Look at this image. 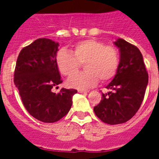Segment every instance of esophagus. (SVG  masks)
Segmentation results:
<instances>
[{"label":"esophagus","mask_w":159,"mask_h":159,"mask_svg":"<svg viewBox=\"0 0 159 159\" xmlns=\"http://www.w3.org/2000/svg\"><path fill=\"white\" fill-rule=\"evenodd\" d=\"M88 92H89V91H88V90H82V89H80V90H78V92H79V93L87 94V93H88Z\"/></svg>","instance_id":"34e87169"}]
</instances>
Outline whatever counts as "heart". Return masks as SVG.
I'll use <instances>...</instances> for the list:
<instances>
[{
    "label": "heart",
    "instance_id": "b5f03b06",
    "mask_svg": "<svg viewBox=\"0 0 159 159\" xmlns=\"http://www.w3.org/2000/svg\"><path fill=\"white\" fill-rule=\"evenodd\" d=\"M57 65L65 76L75 75L84 64L83 73L68 80L71 88L85 89L95 86L99 79L106 83L116 76L119 65V54L113 46H107L96 40H85L73 46L71 52L60 50L57 55Z\"/></svg>",
    "mask_w": 159,
    "mask_h": 159
}]
</instances>
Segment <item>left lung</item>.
I'll use <instances>...</instances> for the list:
<instances>
[{
    "label": "left lung",
    "mask_w": 159,
    "mask_h": 159,
    "mask_svg": "<svg viewBox=\"0 0 159 159\" xmlns=\"http://www.w3.org/2000/svg\"><path fill=\"white\" fill-rule=\"evenodd\" d=\"M114 43L120 52L118 71L106 87L111 91L102 93V100L94 107L97 117L110 125L126 123L135 115L148 84V73L139 49L123 39Z\"/></svg>",
    "instance_id": "obj_1"
}]
</instances>
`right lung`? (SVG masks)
Listing matches in <instances>:
<instances>
[{
	"mask_svg": "<svg viewBox=\"0 0 159 159\" xmlns=\"http://www.w3.org/2000/svg\"><path fill=\"white\" fill-rule=\"evenodd\" d=\"M58 47L50 39H37L22 48L14 71V84L25 109L43 123H55L65 116L77 93L65 88L58 94L52 92L62 83L56 60Z\"/></svg>",
	"mask_w": 159,
	"mask_h": 159,
	"instance_id": "1",
	"label": "right lung"
}]
</instances>
